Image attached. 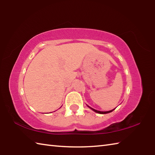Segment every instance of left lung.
Segmentation results:
<instances>
[{
    "mask_svg": "<svg viewBox=\"0 0 155 155\" xmlns=\"http://www.w3.org/2000/svg\"><path fill=\"white\" fill-rule=\"evenodd\" d=\"M91 108V107H90ZM92 110H94V112H96V113H99V114H107V113H110V112H112L113 110H114V109L113 110H109V111H106V112H102V111H99V110H95V109H93V108H91Z\"/></svg>",
    "mask_w": 155,
    "mask_h": 155,
    "instance_id": "left-lung-1",
    "label": "left lung"
}]
</instances>
